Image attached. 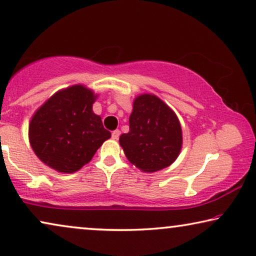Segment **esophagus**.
I'll list each match as a JSON object with an SVG mask.
<instances>
[{"mask_svg":"<svg viewBox=\"0 0 256 256\" xmlns=\"http://www.w3.org/2000/svg\"><path fill=\"white\" fill-rule=\"evenodd\" d=\"M120 134H121V132L118 130V129H116V130H114L113 132H112V138H113V140H118Z\"/></svg>","mask_w":256,"mask_h":256,"instance_id":"34e87169","label":"esophagus"}]
</instances>
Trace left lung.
<instances>
[{"mask_svg": "<svg viewBox=\"0 0 256 256\" xmlns=\"http://www.w3.org/2000/svg\"><path fill=\"white\" fill-rule=\"evenodd\" d=\"M118 141L129 162L144 172H155L176 160L183 140L174 110L156 96L142 94L134 100L129 132Z\"/></svg>", "mask_w": 256, "mask_h": 256, "instance_id": "1", "label": "left lung"}]
</instances>
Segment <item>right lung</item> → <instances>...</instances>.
Here are the masks:
<instances>
[{
	"instance_id": "right-lung-1",
	"label": "right lung",
	"mask_w": 256,
	"mask_h": 256,
	"mask_svg": "<svg viewBox=\"0 0 256 256\" xmlns=\"http://www.w3.org/2000/svg\"><path fill=\"white\" fill-rule=\"evenodd\" d=\"M96 98L90 90L74 85L38 108L30 121L29 140L42 162L59 172H76L110 138L92 110Z\"/></svg>"
}]
</instances>
